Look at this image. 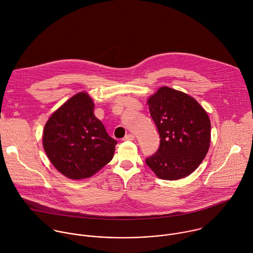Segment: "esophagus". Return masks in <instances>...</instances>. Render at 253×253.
Here are the masks:
<instances>
[{
  "mask_svg": "<svg viewBox=\"0 0 253 253\" xmlns=\"http://www.w3.org/2000/svg\"><path fill=\"white\" fill-rule=\"evenodd\" d=\"M134 139H135V136H134L133 134H128V135H126V136L123 138L124 141H133Z\"/></svg>",
  "mask_w": 253,
  "mask_h": 253,
  "instance_id": "1",
  "label": "esophagus"
}]
</instances>
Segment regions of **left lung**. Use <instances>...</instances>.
I'll list each match as a JSON object with an SVG mask.
<instances>
[{
    "instance_id": "1",
    "label": "left lung",
    "mask_w": 253,
    "mask_h": 253,
    "mask_svg": "<svg viewBox=\"0 0 253 253\" xmlns=\"http://www.w3.org/2000/svg\"><path fill=\"white\" fill-rule=\"evenodd\" d=\"M147 103L161 144L146 164L164 180L188 176L210 148L211 121L207 111L194 97L169 86L160 87Z\"/></svg>"
}]
</instances>
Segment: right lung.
Here are the masks:
<instances>
[{
    "label": "right lung",
    "mask_w": 253,
    "mask_h": 253,
    "mask_svg": "<svg viewBox=\"0 0 253 253\" xmlns=\"http://www.w3.org/2000/svg\"><path fill=\"white\" fill-rule=\"evenodd\" d=\"M93 111L92 98L81 91L56 109L44 126L43 149L54 168L70 179L88 178L113 158L117 142Z\"/></svg>",
    "instance_id": "obj_1"
}]
</instances>
